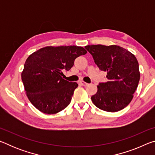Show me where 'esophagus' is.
<instances>
[{
    "label": "esophagus",
    "instance_id": "1",
    "mask_svg": "<svg viewBox=\"0 0 155 155\" xmlns=\"http://www.w3.org/2000/svg\"><path fill=\"white\" fill-rule=\"evenodd\" d=\"M82 86H84V87H86V86H88L89 85V83H85V81H81V82L79 83Z\"/></svg>",
    "mask_w": 155,
    "mask_h": 155
}]
</instances>
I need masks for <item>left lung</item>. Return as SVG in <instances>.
<instances>
[{
  "label": "left lung",
  "mask_w": 155,
  "mask_h": 155,
  "mask_svg": "<svg viewBox=\"0 0 155 155\" xmlns=\"http://www.w3.org/2000/svg\"><path fill=\"white\" fill-rule=\"evenodd\" d=\"M99 69L107 72L108 81L100 83L91 101L100 109L116 112L125 108L133 98L140 78L139 64L133 54L116 45L85 46Z\"/></svg>",
  "instance_id": "obj_1"
}]
</instances>
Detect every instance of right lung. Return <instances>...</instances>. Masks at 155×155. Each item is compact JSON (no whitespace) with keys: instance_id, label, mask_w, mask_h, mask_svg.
<instances>
[{"instance_id":"right-lung-1","label":"right lung","mask_w":155,"mask_h":155,"mask_svg":"<svg viewBox=\"0 0 155 155\" xmlns=\"http://www.w3.org/2000/svg\"><path fill=\"white\" fill-rule=\"evenodd\" d=\"M87 53L81 46H46L30 54L21 77L28 100L39 111L54 114L69 105L78 84L61 77L76 58Z\"/></svg>"}]
</instances>
